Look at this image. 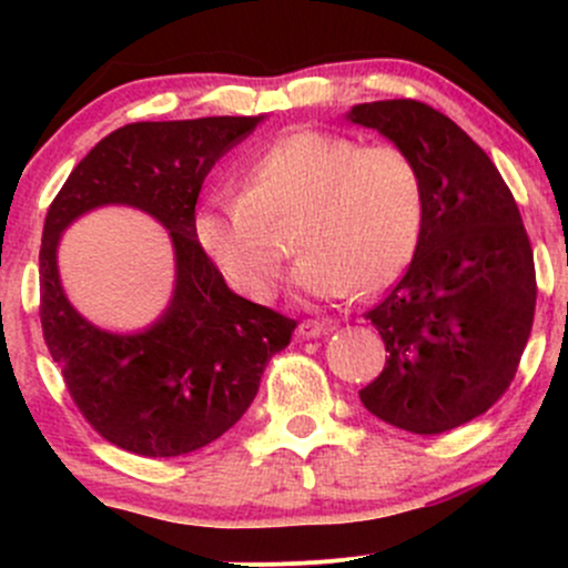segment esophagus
<instances>
[{"label": "esophagus", "mask_w": 568, "mask_h": 568, "mask_svg": "<svg viewBox=\"0 0 568 568\" xmlns=\"http://www.w3.org/2000/svg\"><path fill=\"white\" fill-rule=\"evenodd\" d=\"M325 331H334V323L331 321H302L298 323L296 334H298V338H317L321 334H325Z\"/></svg>", "instance_id": "34e87169"}]
</instances>
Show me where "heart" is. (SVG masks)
Segmentation results:
<instances>
[{
    "label": "heart",
    "instance_id": "obj_1",
    "mask_svg": "<svg viewBox=\"0 0 568 568\" xmlns=\"http://www.w3.org/2000/svg\"><path fill=\"white\" fill-rule=\"evenodd\" d=\"M298 216L296 288L328 302L352 291L371 296L393 285L419 251L425 175L393 143L363 146L349 135L298 128L253 158L245 192L213 194L194 226L234 288L266 302L285 266L275 226Z\"/></svg>",
    "mask_w": 568,
    "mask_h": 568
}]
</instances>
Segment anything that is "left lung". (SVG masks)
<instances>
[{
	"label": "left lung",
	"mask_w": 568,
	"mask_h": 568,
	"mask_svg": "<svg viewBox=\"0 0 568 568\" xmlns=\"http://www.w3.org/2000/svg\"><path fill=\"white\" fill-rule=\"evenodd\" d=\"M347 120L406 149L427 189L419 251L366 312L387 363L361 400L393 427L448 433L486 414L518 371L537 304L529 234L497 165L446 114L397 98L357 103Z\"/></svg>",
	"instance_id": "1"
}]
</instances>
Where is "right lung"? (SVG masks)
Returning <instances> with one entry per match:
<instances>
[{
	"mask_svg": "<svg viewBox=\"0 0 568 568\" xmlns=\"http://www.w3.org/2000/svg\"><path fill=\"white\" fill-rule=\"evenodd\" d=\"M264 122L200 116L133 122L98 141L71 171L44 219L39 317L77 408L114 446L139 456H181L237 425L296 321L237 296L207 258L194 205L211 168ZM103 204L139 206L172 234L174 296L133 335L98 329L77 313L57 275L60 234Z\"/></svg>",
	"mask_w": 568,
	"mask_h": 568,
	"instance_id": "right-lung-1",
	"label": "right lung"
}]
</instances>
